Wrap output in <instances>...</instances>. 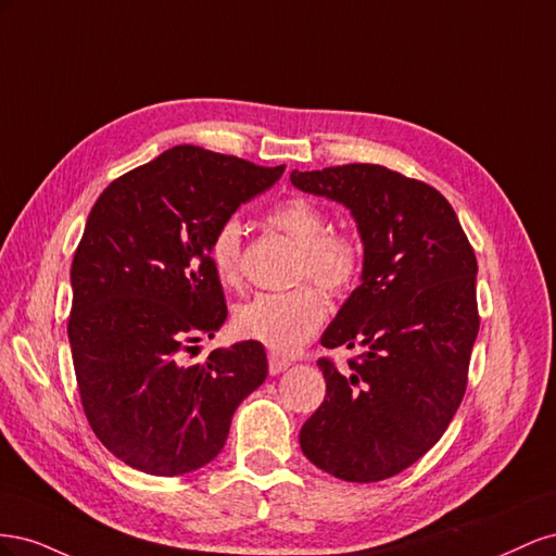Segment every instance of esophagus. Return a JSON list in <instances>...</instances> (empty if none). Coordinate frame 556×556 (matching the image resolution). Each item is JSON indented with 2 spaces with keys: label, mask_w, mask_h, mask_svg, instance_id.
<instances>
[{
  "label": "esophagus",
  "mask_w": 556,
  "mask_h": 556,
  "mask_svg": "<svg viewBox=\"0 0 556 556\" xmlns=\"http://www.w3.org/2000/svg\"><path fill=\"white\" fill-rule=\"evenodd\" d=\"M290 366H292L290 359H282L278 355H268V374H271V376H278L282 371H288Z\"/></svg>",
  "instance_id": "obj_1"
}]
</instances>
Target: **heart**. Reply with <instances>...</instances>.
<instances>
[{
  "label": "heart",
  "instance_id": "heart-1",
  "mask_svg": "<svg viewBox=\"0 0 556 556\" xmlns=\"http://www.w3.org/2000/svg\"><path fill=\"white\" fill-rule=\"evenodd\" d=\"M268 223L280 229L301 248L296 266L299 278H311L329 294L350 290L359 278L364 264L362 243L343 231H329L327 213L313 201L292 197L268 211ZM241 237L243 227L237 217H227L213 231L208 257L213 271L225 288L241 280ZM325 299L313 285L280 294H257L233 313V329L248 341L292 355L319 329L325 319Z\"/></svg>",
  "mask_w": 556,
  "mask_h": 556
}]
</instances>
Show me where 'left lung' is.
Masks as SVG:
<instances>
[{"mask_svg":"<svg viewBox=\"0 0 556 556\" xmlns=\"http://www.w3.org/2000/svg\"><path fill=\"white\" fill-rule=\"evenodd\" d=\"M296 190L343 204L364 248L362 282L325 329V348H364L301 427L306 457L348 482H378L429 452L466 392L480 317L478 262L447 199L380 164L292 172Z\"/></svg>","mask_w":556,"mask_h":556,"instance_id":"left-lung-1","label":"left lung"}]
</instances>
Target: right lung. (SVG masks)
Segmentation results:
<instances>
[{"instance_id": "right-lung-1", "label": "right lung", "mask_w": 556, "mask_h": 556, "mask_svg": "<svg viewBox=\"0 0 556 556\" xmlns=\"http://www.w3.org/2000/svg\"><path fill=\"white\" fill-rule=\"evenodd\" d=\"M285 166L176 146L99 194L72 264L70 345L99 441L150 476H185L225 447L231 415L266 380L257 341L182 352L225 325L213 231Z\"/></svg>"}]
</instances>
